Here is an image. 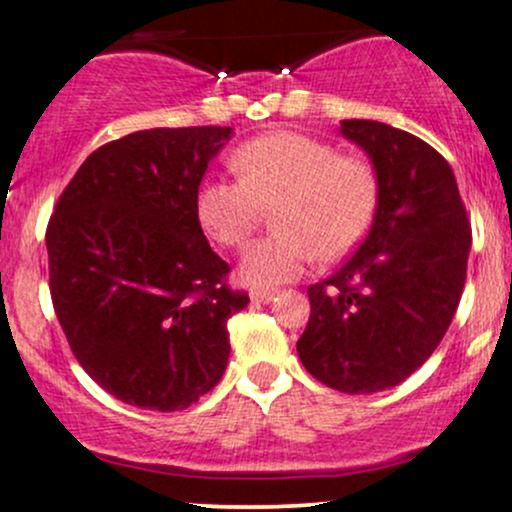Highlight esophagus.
Returning <instances> with one entry per match:
<instances>
[{
	"instance_id": "obj_1",
	"label": "esophagus",
	"mask_w": 512,
	"mask_h": 512,
	"mask_svg": "<svg viewBox=\"0 0 512 512\" xmlns=\"http://www.w3.org/2000/svg\"><path fill=\"white\" fill-rule=\"evenodd\" d=\"M274 289H255V291H250V298L255 303H269L274 298Z\"/></svg>"
}]
</instances>
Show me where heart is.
<instances>
[{"label":"heart","mask_w":512,"mask_h":512,"mask_svg":"<svg viewBox=\"0 0 512 512\" xmlns=\"http://www.w3.org/2000/svg\"><path fill=\"white\" fill-rule=\"evenodd\" d=\"M238 180H204L199 226L223 248H243L272 211L274 233L252 243L240 281L269 289L296 279L313 257L337 260L361 243L375 207L378 175L368 158L337 154L325 139L279 129L240 144L231 156Z\"/></svg>","instance_id":"1"}]
</instances>
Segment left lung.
<instances>
[{"mask_svg": "<svg viewBox=\"0 0 512 512\" xmlns=\"http://www.w3.org/2000/svg\"><path fill=\"white\" fill-rule=\"evenodd\" d=\"M342 134L373 161L378 209L361 248L308 289L296 349L320 383L368 395L409 378L445 337L472 226L452 168L424 139L375 120H344Z\"/></svg>", "mask_w": 512, "mask_h": 512, "instance_id": "left-lung-1", "label": "left lung"}]
</instances>
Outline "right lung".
I'll return each mask as SVG.
<instances>
[{
    "label": "right lung",
    "instance_id": "add662e5",
    "mask_svg": "<svg viewBox=\"0 0 512 512\" xmlns=\"http://www.w3.org/2000/svg\"><path fill=\"white\" fill-rule=\"evenodd\" d=\"M231 127H158L103 144L57 199L50 296L81 368L139 409L178 411L226 370L250 303L209 248L195 199Z\"/></svg>",
    "mask_w": 512,
    "mask_h": 512
}]
</instances>
